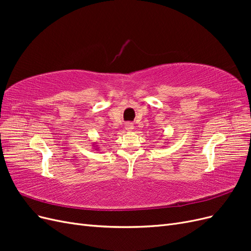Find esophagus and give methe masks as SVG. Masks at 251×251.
<instances>
[{
	"instance_id": "1",
	"label": "esophagus",
	"mask_w": 251,
	"mask_h": 251,
	"mask_svg": "<svg viewBox=\"0 0 251 251\" xmlns=\"http://www.w3.org/2000/svg\"><path fill=\"white\" fill-rule=\"evenodd\" d=\"M125 127L127 132H132L134 130V125L132 123H126L125 125Z\"/></svg>"
}]
</instances>
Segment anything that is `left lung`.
Here are the masks:
<instances>
[{
	"instance_id": "8db88e82",
	"label": "left lung",
	"mask_w": 251,
	"mask_h": 251,
	"mask_svg": "<svg viewBox=\"0 0 251 251\" xmlns=\"http://www.w3.org/2000/svg\"><path fill=\"white\" fill-rule=\"evenodd\" d=\"M166 143H168V142H166Z\"/></svg>"
}]
</instances>
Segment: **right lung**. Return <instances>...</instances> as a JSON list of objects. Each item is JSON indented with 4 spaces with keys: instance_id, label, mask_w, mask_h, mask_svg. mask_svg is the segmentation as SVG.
I'll list each match as a JSON object with an SVG mask.
<instances>
[{
    "instance_id": "add662e5",
    "label": "right lung",
    "mask_w": 251,
    "mask_h": 251,
    "mask_svg": "<svg viewBox=\"0 0 251 251\" xmlns=\"http://www.w3.org/2000/svg\"><path fill=\"white\" fill-rule=\"evenodd\" d=\"M92 146H93V148H94V150H95V151H97V150H100V148H98V146H97V143L93 142V144H92Z\"/></svg>"
}]
</instances>
